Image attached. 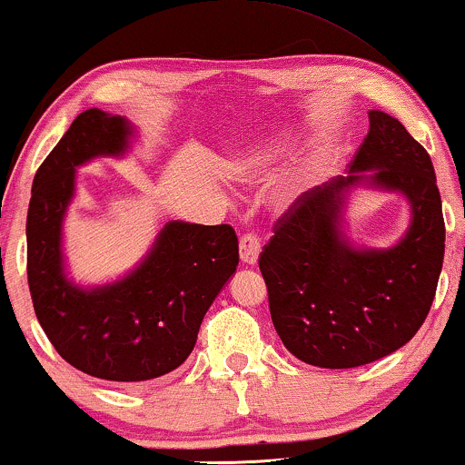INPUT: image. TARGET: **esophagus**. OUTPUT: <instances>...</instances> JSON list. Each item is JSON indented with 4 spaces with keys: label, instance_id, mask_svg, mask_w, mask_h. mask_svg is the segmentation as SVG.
<instances>
[{
    "label": "esophagus",
    "instance_id": "obj_1",
    "mask_svg": "<svg viewBox=\"0 0 465 465\" xmlns=\"http://www.w3.org/2000/svg\"><path fill=\"white\" fill-rule=\"evenodd\" d=\"M257 255H260V238L255 233H244L240 238V260L251 266L257 262Z\"/></svg>",
    "mask_w": 465,
    "mask_h": 465
}]
</instances>
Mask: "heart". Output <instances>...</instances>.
Here are the masks:
<instances>
[{
	"mask_svg": "<svg viewBox=\"0 0 465 465\" xmlns=\"http://www.w3.org/2000/svg\"><path fill=\"white\" fill-rule=\"evenodd\" d=\"M275 158L277 155L272 153V151L253 149V151H249V153L238 155V158L232 162V171L236 173L238 177H247V179L262 177L271 171ZM305 173H307V169H305Z\"/></svg>",
	"mask_w": 465,
	"mask_h": 465,
	"instance_id": "obj_1",
	"label": "heart"
}]
</instances>
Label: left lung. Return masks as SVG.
Segmentation results:
<instances>
[{"mask_svg": "<svg viewBox=\"0 0 465 465\" xmlns=\"http://www.w3.org/2000/svg\"><path fill=\"white\" fill-rule=\"evenodd\" d=\"M368 119L353 175L301 194L260 253L272 324L312 366L355 368L394 353L422 327L438 290L446 229L433 164L399 119L379 110ZM360 170L412 203L406 238L388 252L353 250L341 238V190L361 181Z\"/></svg>", "mask_w": 465, "mask_h": 465, "instance_id": "obj_1", "label": "left lung"}]
</instances>
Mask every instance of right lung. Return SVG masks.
<instances>
[{
    "label": "right lung",
    "instance_id": "add662e5",
    "mask_svg": "<svg viewBox=\"0 0 465 465\" xmlns=\"http://www.w3.org/2000/svg\"><path fill=\"white\" fill-rule=\"evenodd\" d=\"M130 134L123 116L82 112L38 166L25 225L27 283L49 342L77 371L119 383L162 377L186 361L240 260L232 225L171 221L121 282L82 290L64 277L60 229L75 169L94 155H123Z\"/></svg>",
    "mask_w": 465,
    "mask_h": 465
}]
</instances>
